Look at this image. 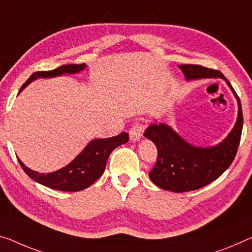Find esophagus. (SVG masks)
Returning <instances> with one entry per match:
<instances>
[{
    "instance_id": "esophagus-1",
    "label": "esophagus",
    "mask_w": 252,
    "mask_h": 252,
    "mask_svg": "<svg viewBox=\"0 0 252 252\" xmlns=\"http://www.w3.org/2000/svg\"><path fill=\"white\" fill-rule=\"evenodd\" d=\"M143 131H144V125L141 123H135L129 129V138L133 142H138L143 136Z\"/></svg>"
}]
</instances>
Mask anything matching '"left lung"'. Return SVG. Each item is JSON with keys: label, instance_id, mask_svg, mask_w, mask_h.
<instances>
[{"label": "left lung", "instance_id": "obj_1", "mask_svg": "<svg viewBox=\"0 0 252 252\" xmlns=\"http://www.w3.org/2000/svg\"><path fill=\"white\" fill-rule=\"evenodd\" d=\"M186 81L200 79H222L238 102V116L229 135L216 145L196 146L186 141L168 125L166 117L153 122L145 129L144 136L158 149L157 164L149 173L154 185L163 190L185 192L196 190L211 184L225 171L234 160L243 126L242 108L231 83L220 71L200 65H179Z\"/></svg>", "mask_w": 252, "mask_h": 252}]
</instances>
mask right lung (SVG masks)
I'll return each mask as SVG.
<instances>
[{"mask_svg": "<svg viewBox=\"0 0 252 252\" xmlns=\"http://www.w3.org/2000/svg\"><path fill=\"white\" fill-rule=\"evenodd\" d=\"M87 64H68L62 65L53 71L36 72L26 81L19 94L37 79H49V77L62 76L64 74H76L82 72ZM128 142V134L126 131L109 138L91 139L86 148L77 154L76 158L67 165L60 170L49 173H40L28 166L18 158L19 163L27 175L33 181L46 187L62 191H80L83 190L98 180L106 169V163L110 153L119 145Z\"/></svg>", "mask_w": 252, "mask_h": 252, "instance_id": "obj_1", "label": "right lung"}]
</instances>
